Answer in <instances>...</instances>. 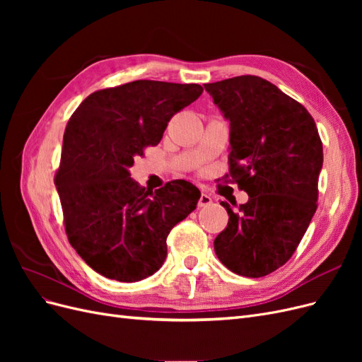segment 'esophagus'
<instances>
[{"mask_svg": "<svg viewBox=\"0 0 362 362\" xmlns=\"http://www.w3.org/2000/svg\"><path fill=\"white\" fill-rule=\"evenodd\" d=\"M211 204H213V199L210 198V194L202 193V194H201V198H199L198 205H199V206H208V205H211Z\"/></svg>", "mask_w": 362, "mask_h": 362, "instance_id": "1", "label": "esophagus"}]
</instances>
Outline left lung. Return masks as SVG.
<instances>
[{
	"label": "left lung",
	"instance_id": "left-lung-1",
	"mask_svg": "<svg viewBox=\"0 0 362 362\" xmlns=\"http://www.w3.org/2000/svg\"><path fill=\"white\" fill-rule=\"evenodd\" d=\"M229 120V175L249 194L214 240L222 264L261 278L291 258L317 210L323 146L313 116L275 84L242 75L204 84ZM234 205V204H233Z\"/></svg>",
	"mask_w": 362,
	"mask_h": 362
}]
</instances>
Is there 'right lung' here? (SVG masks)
<instances>
[{
    "label": "right lung",
    "mask_w": 362,
    "mask_h": 362,
    "mask_svg": "<svg viewBox=\"0 0 362 362\" xmlns=\"http://www.w3.org/2000/svg\"><path fill=\"white\" fill-rule=\"evenodd\" d=\"M202 92L199 84L137 80L93 92L71 116L54 182L69 243L100 275L120 282L154 275L170 229L198 205L192 182L145 190L128 169Z\"/></svg>",
    "instance_id": "obj_1"
}]
</instances>
